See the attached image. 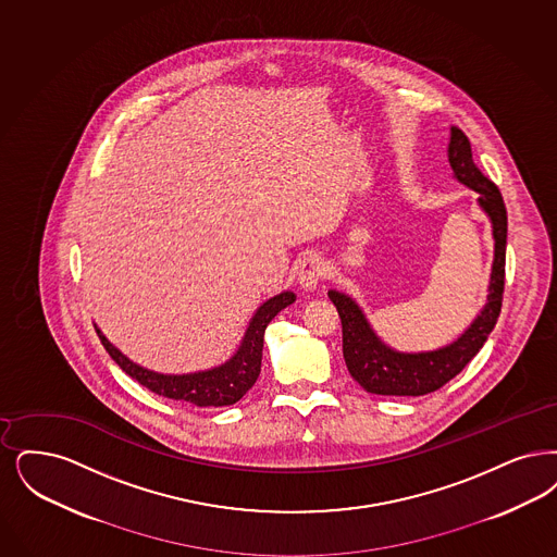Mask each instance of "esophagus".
<instances>
[{
  "label": "esophagus",
  "mask_w": 557,
  "mask_h": 557,
  "mask_svg": "<svg viewBox=\"0 0 557 557\" xmlns=\"http://www.w3.org/2000/svg\"><path fill=\"white\" fill-rule=\"evenodd\" d=\"M323 275H325V263H323V259L319 255L311 252V255H307L300 261V265H298V282H300L302 288H314Z\"/></svg>",
  "instance_id": "1"
}]
</instances>
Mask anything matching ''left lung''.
Returning <instances> with one entry per match:
<instances>
[{"label":"left lung","instance_id":"left-lung-1","mask_svg":"<svg viewBox=\"0 0 557 557\" xmlns=\"http://www.w3.org/2000/svg\"><path fill=\"white\" fill-rule=\"evenodd\" d=\"M449 165L456 178L479 193L481 207L490 213L495 238V259L491 271L487 307L474 319L458 342L435 352L400 355L381 344L369 327L357 302L342 292H330V298L342 321V350L350 375L360 387L377 396H424L444 387L456 377L487 342L497 317L502 312L504 286H506V238H508V211L499 188L491 182L472 161V149L467 134L451 128L449 138Z\"/></svg>","mask_w":557,"mask_h":557}]
</instances>
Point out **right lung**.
I'll return each mask as SVG.
<instances>
[{
    "mask_svg": "<svg viewBox=\"0 0 557 557\" xmlns=\"http://www.w3.org/2000/svg\"><path fill=\"white\" fill-rule=\"evenodd\" d=\"M296 300L294 292H282L280 296L269 298L268 302L252 317L240 350L230 358L222 367L211 371L190 373V375H161L147 371L134 364L131 358L124 357L115 346L108 342L97 327V335L110 357L120 364L124 373L136 379L140 385L151 389L157 396L170 400L188 401L195 406H230L236 404L246 392L257 383L261 373V358H263V335L268 330L269 321L286 309Z\"/></svg>",
    "mask_w": 557,
    "mask_h": 557,
    "instance_id": "right-lung-1",
    "label": "right lung"
}]
</instances>
